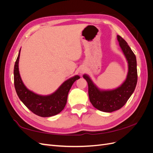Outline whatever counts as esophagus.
Listing matches in <instances>:
<instances>
[{"instance_id":"34e87169","label":"esophagus","mask_w":153,"mask_h":153,"mask_svg":"<svg viewBox=\"0 0 153 153\" xmlns=\"http://www.w3.org/2000/svg\"><path fill=\"white\" fill-rule=\"evenodd\" d=\"M85 71V68H84V67L80 68L79 69V70H78V72H79V73L80 74V75H82V74L84 73Z\"/></svg>"}]
</instances>
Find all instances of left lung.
<instances>
[{
  "mask_svg": "<svg viewBox=\"0 0 153 153\" xmlns=\"http://www.w3.org/2000/svg\"><path fill=\"white\" fill-rule=\"evenodd\" d=\"M119 47L128 62L126 79L119 87L112 89H102L97 86L90 76L83 77L88 84L89 100L94 107L105 112H112L122 108L133 93L137 83V59L131 48L123 38L117 36Z\"/></svg>",
  "mask_w": 153,
  "mask_h": 153,
  "instance_id": "left-lung-1",
  "label": "left lung"
}]
</instances>
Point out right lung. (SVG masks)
<instances>
[{
    "label": "right lung",
    "instance_id": "right-lung-1",
    "mask_svg": "<svg viewBox=\"0 0 153 153\" xmlns=\"http://www.w3.org/2000/svg\"><path fill=\"white\" fill-rule=\"evenodd\" d=\"M20 50L14 67V83L18 96L31 112L40 117H52L59 114L65 107L68 92L73 83L80 76L75 75L64 81L58 89L48 95H41L29 90L23 82L19 71Z\"/></svg>",
    "mask_w": 153,
    "mask_h": 153
}]
</instances>
